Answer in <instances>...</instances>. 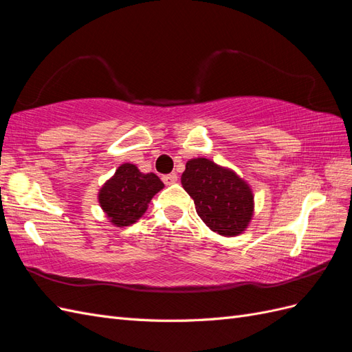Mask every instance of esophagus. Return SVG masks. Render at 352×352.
Returning <instances> with one entry per match:
<instances>
[{"label": "esophagus", "mask_w": 352, "mask_h": 352, "mask_svg": "<svg viewBox=\"0 0 352 352\" xmlns=\"http://www.w3.org/2000/svg\"><path fill=\"white\" fill-rule=\"evenodd\" d=\"M176 180H177V175L176 173H170V175H164L163 176V182L166 185H173V184H176Z\"/></svg>", "instance_id": "esophagus-1"}]
</instances>
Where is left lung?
Listing matches in <instances>:
<instances>
[{"mask_svg":"<svg viewBox=\"0 0 352 352\" xmlns=\"http://www.w3.org/2000/svg\"><path fill=\"white\" fill-rule=\"evenodd\" d=\"M182 186L195 202L201 220L223 236H236L247 229L254 211L248 184L235 172L207 158H192L182 173Z\"/></svg>","mask_w":352,"mask_h":352,"instance_id":"1","label":"left lung"}]
</instances>
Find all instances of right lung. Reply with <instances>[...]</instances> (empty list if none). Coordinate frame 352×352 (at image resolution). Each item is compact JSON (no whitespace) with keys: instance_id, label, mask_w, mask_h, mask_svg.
Returning <instances> with one entry per match:
<instances>
[{"instance_id":"add662e5","label":"right lung","mask_w":352,"mask_h":352,"mask_svg":"<svg viewBox=\"0 0 352 352\" xmlns=\"http://www.w3.org/2000/svg\"><path fill=\"white\" fill-rule=\"evenodd\" d=\"M164 188L154 173H141L136 166L124 163L100 189L98 201L116 226H129L142 217L153 197Z\"/></svg>"}]
</instances>
